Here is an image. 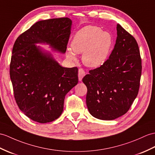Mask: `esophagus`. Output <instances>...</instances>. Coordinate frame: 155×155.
Listing matches in <instances>:
<instances>
[{
	"mask_svg": "<svg viewBox=\"0 0 155 155\" xmlns=\"http://www.w3.org/2000/svg\"><path fill=\"white\" fill-rule=\"evenodd\" d=\"M85 76V72L82 69H78V81H81L82 78Z\"/></svg>",
	"mask_w": 155,
	"mask_h": 155,
	"instance_id": "1",
	"label": "esophagus"
}]
</instances>
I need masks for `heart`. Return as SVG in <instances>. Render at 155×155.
Returning <instances> with one entry per match:
<instances>
[{"instance_id": "obj_1", "label": "heart", "mask_w": 155, "mask_h": 155, "mask_svg": "<svg viewBox=\"0 0 155 155\" xmlns=\"http://www.w3.org/2000/svg\"><path fill=\"white\" fill-rule=\"evenodd\" d=\"M112 46V37L95 26H87L76 32L71 48L66 49V56L72 61L77 60V54H82V61L86 67L98 68L106 63Z\"/></svg>"}]
</instances>
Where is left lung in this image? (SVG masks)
Listing matches in <instances>:
<instances>
[{"instance_id":"left-lung-1","label":"left lung","mask_w":155,"mask_h":155,"mask_svg":"<svg viewBox=\"0 0 155 155\" xmlns=\"http://www.w3.org/2000/svg\"><path fill=\"white\" fill-rule=\"evenodd\" d=\"M117 35L109 59L82 78L89 112L102 120H114L127 113L140 85L142 66L137 43L120 24Z\"/></svg>"}]
</instances>
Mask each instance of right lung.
Wrapping results in <instances>:
<instances>
[{
	"label": "right lung",
	"mask_w": 155,
	"mask_h": 155,
	"mask_svg": "<svg viewBox=\"0 0 155 155\" xmlns=\"http://www.w3.org/2000/svg\"><path fill=\"white\" fill-rule=\"evenodd\" d=\"M72 20L60 18L37 21L16 39L12 49L10 76L17 105L41 124L59 118L65 96L78 83V68L60 65L49 51L37 44L48 45L64 54Z\"/></svg>",
	"instance_id": "right-lung-1"
}]
</instances>
